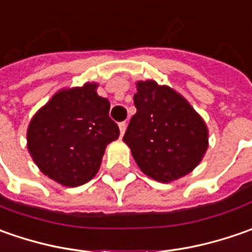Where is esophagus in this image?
Instances as JSON below:
<instances>
[{
	"label": "esophagus",
	"instance_id": "34e87169",
	"mask_svg": "<svg viewBox=\"0 0 252 252\" xmlns=\"http://www.w3.org/2000/svg\"><path fill=\"white\" fill-rule=\"evenodd\" d=\"M119 130H121V137L125 134V130H126V122H121L119 123Z\"/></svg>",
	"mask_w": 252,
	"mask_h": 252
}]
</instances>
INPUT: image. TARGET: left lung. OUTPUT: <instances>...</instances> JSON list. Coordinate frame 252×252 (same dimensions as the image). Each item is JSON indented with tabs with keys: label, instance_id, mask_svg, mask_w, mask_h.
Listing matches in <instances>:
<instances>
[{
	"label": "left lung",
	"instance_id": "left-lung-1",
	"mask_svg": "<svg viewBox=\"0 0 252 252\" xmlns=\"http://www.w3.org/2000/svg\"><path fill=\"white\" fill-rule=\"evenodd\" d=\"M123 141L150 178L169 182L189 174L208 149V129L178 92L154 81L137 83Z\"/></svg>",
	"mask_w": 252,
	"mask_h": 252
}]
</instances>
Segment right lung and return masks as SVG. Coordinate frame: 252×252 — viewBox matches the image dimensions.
<instances>
[{
  "label": "right lung",
  "mask_w": 252,
  "mask_h": 252,
  "mask_svg": "<svg viewBox=\"0 0 252 252\" xmlns=\"http://www.w3.org/2000/svg\"><path fill=\"white\" fill-rule=\"evenodd\" d=\"M95 90L96 84H85L57 92L28 129V149L36 165L65 187L94 178L106 146L121 133L109 118L111 103Z\"/></svg>",
  "instance_id": "add662e5"
}]
</instances>
